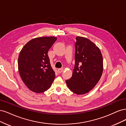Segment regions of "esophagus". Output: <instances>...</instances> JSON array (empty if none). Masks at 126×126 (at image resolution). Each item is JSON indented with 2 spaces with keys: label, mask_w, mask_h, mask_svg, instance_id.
<instances>
[{
  "label": "esophagus",
  "mask_w": 126,
  "mask_h": 126,
  "mask_svg": "<svg viewBox=\"0 0 126 126\" xmlns=\"http://www.w3.org/2000/svg\"><path fill=\"white\" fill-rule=\"evenodd\" d=\"M59 73H61L63 71V68H59L58 70Z\"/></svg>",
  "instance_id": "esophagus-1"
}]
</instances>
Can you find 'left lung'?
I'll list each match as a JSON object with an SVG mask.
<instances>
[{
  "instance_id": "1",
  "label": "left lung",
  "mask_w": 126,
  "mask_h": 126,
  "mask_svg": "<svg viewBox=\"0 0 126 126\" xmlns=\"http://www.w3.org/2000/svg\"><path fill=\"white\" fill-rule=\"evenodd\" d=\"M75 65L72 77L66 80L70 90L77 95L86 94L98 82L103 72V59L99 48L90 40L77 36Z\"/></svg>"
}]
</instances>
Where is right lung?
<instances>
[{"mask_svg":"<svg viewBox=\"0 0 126 126\" xmlns=\"http://www.w3.org/2000/svg\"><path fill=\"white\" fill-rule=\"evenodd\" d=\"M56 39L54 36L32 39L20 51L19 73L23 82L32 92H45L55 79V72L51 66L47 52Z\"/></svg>","mask_w":126,"mask_h":126,"instance_id":"1","label":"right lung"}]
</instances>
